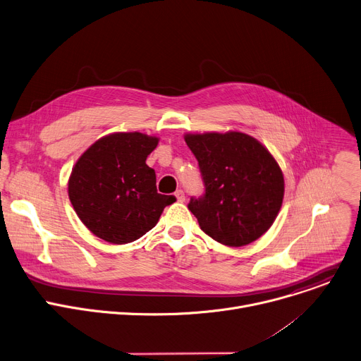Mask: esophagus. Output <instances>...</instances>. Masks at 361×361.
I'll use <instances>...</instances> for the list:
<instances>
[{"label":"esophagus","mask_w":361,"mask_h":361,"mask_svg":"<svg viewBox=\"0 0 361 361\" xmlns=\"http://www.w3.org/2000/svg\"><path fill=\"white\" fill-rule=\"evenodd\" d=\"M175 196H176V199H178V202H183L185 201V192L182 190V189H179V190H176L175 192Z\"/></svg>","instance_id":"1"}]
</instances>
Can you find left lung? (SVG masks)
<instances>
[{
	"label": "left lung",
	"instance_id": "8db88e82",
	"mask_svg": "<svg viewBox=\"0 0 361 361\" xmlns=\"http://www.w3.org/2000/svg\"><path fill=\"white\" fill-rule=\"evenodd\" d=\"M197 159L205 195L188 205L199 226L219 244L248 245L274 224L284 199V175L255 137L225 133H186Z\"/></svg>",
	"mask_w": 361,
	"mask_h": 361
}]
</instances>
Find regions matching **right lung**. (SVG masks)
<instances>
[{
  "instance_id": "1",
  "label": "right lung",
  "mask_w": 361,
  "mask_h": 361,
  "mask_svg": "<svg viewBox=\"0 0 361 361\" xmlns=\"http://www.w3.org/2000/svg\"><path fill=\"white\" fill-rule=\"evenodd\" d=\"M159 137L116 132L96 140L73 166L70 202L87 229L106 243L136 241L159 221L173 195H160L156 175L146 165Z\"/></svg>"
}]
</instances>
